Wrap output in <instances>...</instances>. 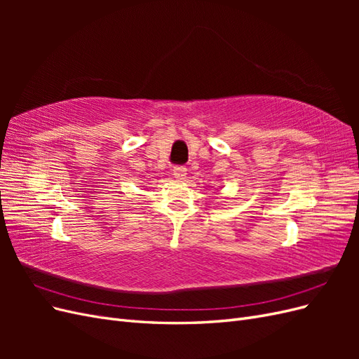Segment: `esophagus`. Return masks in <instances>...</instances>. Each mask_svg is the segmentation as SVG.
<instances>
[{
  "instance_id": "34e87169",
  "label": "esophagus",
  "mask_w": 359,
  "mask_h": 359,
  "mask_svg": "<svg viewBox=\"0 0 359 359\" xmlns=\"http://www.w3.org/2000/svg\"><path fill=\"white\" fill-rule=\"evenodd\" d=\"M172 175L175 177L177 180H184V178H186V175H187V168L186 166H181V165L173 166Z\"/></svg>"
}]
</instances>
